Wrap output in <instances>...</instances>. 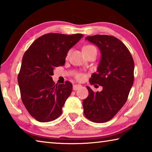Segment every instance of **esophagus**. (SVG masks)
I'll return each instance as SVG.
<instances>
[{
  "mask_svg": "<svg viewBox=\"0 0 152 152\" xmlns=\"http://www.w3.org/2000/svg\"><path fill=\"white\" fill-rule=\"evenodd\" d=\"M82 86L80 84H74L73 85V90L74 91H76V90H78L79 88H80Z\"/></svg>",
  "mask_w": 152,
  "mask_h": 152,
  "instance_id": "34e87169",
  "label": "esophagus"
}]
</instances>
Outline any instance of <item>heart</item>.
<instances>
[{
  "mask_svg": "<svg viewBox=\"0 0 152 152\" xmlns=\"http://www.w3.org/2000/svg\"><path fill=\"white\" fill-rule=\"evenodd\" d=\"M94 50H96V48L94 47V46L92 45H87L84 46L83 48H82V51H83V52H88V51H94ZM70 51H69L68 53H67V57H68L69 55H70ZM76 79L79 80H80L82 78H84V75L82 74H77L76 75Z\"/></svg>",
  "mask_w": 152,
  "mask_h": 152,
  "instance_id": "b5f03b06",
  "label": "heart"
}]
</instances>
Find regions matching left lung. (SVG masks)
Listing matches in <instances>:
<instances>
[{
	"instance_id": "left-lung-1",
	"label": "left lung",
	"mask_w": 152,
	"mask_h": 152,
	"mask_svg": "<svg viewBox=\"0 0 152 152\" xmlns=\"http://www.w3.org/2000/svg\"><path fill=\"white\" fill-rule=\"evenodd\" d=\"M86 39L101 50L97 72L92 74L89 82L102 86V91L94 92L86 87L89 94L82 102L84 114L92 122H107L127 101L134 81V61L124 43L114 36L95 35Z\"/></svg>"
}]
</instances>
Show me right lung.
<instances>
[{
  "label": "right lung",
  "instance_id": "obj_1",
  "mask_svg": "<svg viewBox=\"0 0 152 152\" xmlns=\"http://www.w3.org/2000/svg\"><path fill=\"white\" fill-rule=\"evenodd\" d=\"M82 34L47 33L33 42L23 57L18 74L20 97L29 114L39 122H49L62 113V107L71 94L72 84H55L53 69L62 66L69 50Z\"/></svg>",
  "mask_w": 152,
  "mask_h": 152
}]
</instances>
